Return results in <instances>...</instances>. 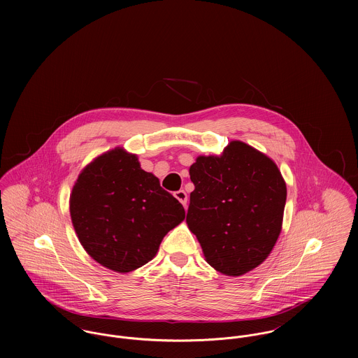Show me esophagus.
Here are the masks:
<instances>
[{"instance_id": "obj_1", "label": "esophagus", "mask_w": 358, "mask_h": 358, "mask_svg": "<svg viewBox=\"0 0 358 358\" xmlns=\"http://www.w3.org/2000/svg\"><path fill=\"white\" fill-rule=\"evenodd\" d=\"M173 196L176 197L178 201H180L185 206L187 205V193L185 190H178V192L173 193Z\"/></svg>"}]
</instances>
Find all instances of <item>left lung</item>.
<instances>
[{
	"label": "left lung",
	"instance_id": "8db88e82",
	"mask_svg": "<svg viewBox=\"0 0 358 358\" xmlns=\"http://www.w3.org/2000/svg\"><path fill=\"white\" fill-rule=\"evenodd\" d=\"M190 179L194 190L186 220L206 262L234 277L255 268L281 231L287 186L277 165L234 141L220 157H199Z\"/></svg>",
	"mask_w": 358,
	"mask_h": 358
}]
</instances>
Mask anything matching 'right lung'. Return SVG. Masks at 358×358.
<instances>
[{"label":"right lung","instance_id":"right-lung-1","mask_svg":"<svg viewBox=\"0 0 358 358\" xmlns=\"http://www.w3.org/2000/svg\"><path fill=\"white\" fill-rule=\"evenodd\" d=\"M70 215L85 251L104 267L128 273L153 259L164 236L185 219V208L136 155L114 149L80 173Z\"/></svg>","mask_w":358,"mask_h":358}]
</instances>
